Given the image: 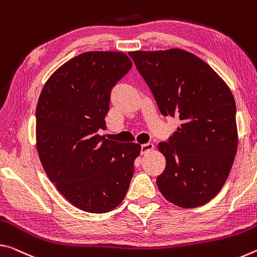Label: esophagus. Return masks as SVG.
I'll use <instances>...</instances> for the list:
<instances>
[{
	"label": "esophagus",
	"mask_w": 257,
	"mask_h": 257,
	"mask_svg": "<svg viewBox=\"0 0 257 257\" xmlns=\"http://www.w3.org/2000/svg\"><path fill=\"white\" fill-rule=\"evenodd\" d=\"M151 150H154V145L153 144H146V145L141 146V154L142 155L148 154V153H150Z\"/></svg>",
	"instance_id": "1"
}]
</instances>
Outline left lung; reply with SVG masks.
Listing matches in <instances>:
<instances>
[{"instance_id":"obj_1","label":"left lung","mask_w":257,"mask_h":257,"mask_svg":"<svg viewBox=\"0 0 257 257\" xmlns=\"http://www.w3.org/2000/svg\"><path fill=\"white\" fill-rule=\"evenodd\" d=\"M130 57L162 115L180 126L158 148L166 167L157 178L165 199L183 208L208 203L225 183L238 147L235 102L228 85L201 59L180 49Z\"/></svg>"}]
</instances>
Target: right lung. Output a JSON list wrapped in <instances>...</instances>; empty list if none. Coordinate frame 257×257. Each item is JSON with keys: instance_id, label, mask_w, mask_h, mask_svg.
<instances>
[{"instance_id": "add662e5", "label": "right lung", "mask_w": 257, "mask_h": 257, "mask_svg": "<svg viewBox=\"0 0 257 257\" xmlns=\"http://www.w3.org/2000/svg\"><path fill=\"white\" fill-rule=\"evenodd\" d=\"M132 68L121 52H85L58 68L36 107V146L50 181L70 204L89 213L117 207L128 190L138 144L99 136L112 87Z\"/></svg>"}]
</instances>
